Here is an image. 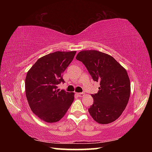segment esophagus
<instances>
[{"label": "esophagus", "instance_id": "obj_1", "mask_svg": "<svg viewBox=\"0 0 152 152\" xmlns=\"http://www.w3.org/2000/svg\"><path fill=\"white\" fill-rule=\"evenodd\" d=\"M84 92H80V93H77V95H78V96H80V97H82V96H84Z\"/></svg>", "mask_w": 152, "mask_h": 152}]
</instances>
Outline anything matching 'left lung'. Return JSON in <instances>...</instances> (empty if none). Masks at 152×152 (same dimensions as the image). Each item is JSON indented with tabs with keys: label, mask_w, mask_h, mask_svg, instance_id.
<instances>
[{
	"label": "left lung",
	"mask_w": 152,
	"mask_h": 152,
	"mask_svg": "<svg viewBox=\"0 0 152 152\" xmlns=\"http://www.w3.org/2000/svg\"><path fill=\"white\" fill-rule=\"evenodd\" d=\"M76 59L84 64L99 91L91 94L94 102L88 112L95 121L108 124L119 118L130 96V80L127 70L111 56L96 50L82 51Z\"/></svg>",
	"instance_id": "obj_1"
}]
</instances>
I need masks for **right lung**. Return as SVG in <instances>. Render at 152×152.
<instances>
[{"label":"right lung","mask_w":152,"mask_h":152,"mask_svg":"<svg viewBox=\"0 0 152 152\" xmlns=\"http://www.w3.org/2000/svg\"><path fill=\"white\" fill-rule=\"evenodd\" d=\"M76 53L56 51L38 59L27 72L25 78V94L31 109L41 120L47 123L58 122L72 104L74 92L58 89L64 82L62 73Z\"/></svg>","instance_id":"add662e5"}]
</instances>
